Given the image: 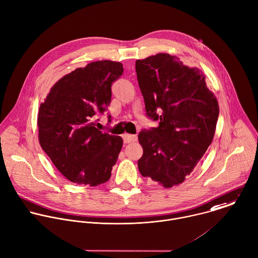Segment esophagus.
Here are the masks:
<instances>
[{
	"label": "esophagus",
	"instance_id": "obj_1",
	"mask_svg": "<svg viewBox=\"0 0 258 258\" xmlns=\"http://www.w3.org/2000/svg\"><path fill=\"white\" fill-rule=\"evenodd\" d=\"M122 139H123L124 144H130V143H134V142L137 141V136L125 134V135L122 136Z\"/></svg>",
	"mask_w": 258,
	"mask_h": 258
}]
</instances>
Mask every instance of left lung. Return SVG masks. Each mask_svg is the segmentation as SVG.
Returning a JSON list of instances; mask_svg holds the SVG:
<instances>
[{
	"label": "left lung",
	"mask_w": 258,
	"mask_h": 258,
	"mask_svg": "<svg viewBox=\"0 0 258 258\" xmlns=\"http://www.w3.org/2000/svg\"><path fill=\"white\" fill-rule=\"evenodd\" d=\"M146 113L158 127L143 130L140 173L165 188L182 184L213 141L219 105L198 68L160 53L136 61Z\"/></svg>",
	"instance_id": "8db88e82"
}]
</instances>
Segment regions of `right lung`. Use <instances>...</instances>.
Segmentation results:
<instances>
[{"label": "right lung", "mask_w": 258, "mask_h": 258, "mask_svg": "<svg viewBox=\"0 0 258 258\" xmlns=\"http://www.w3.org/2000/svg\"><path fill=\"white\" fill-rule=\"evenodd\" d=\"M123 72L120 62H91L63 76L51 88L38 113L39 142L69 181L97 186L111 176L122 139L95 127L107 110L111 84ZM108 122L111 116L107 115Z\"/></svg>", "instance_id": "1"}]
</instances>
